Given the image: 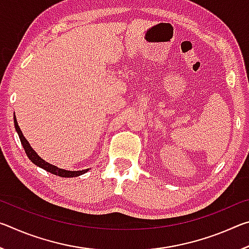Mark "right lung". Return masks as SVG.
Wrapping results in <instances>:
<instances>
[{
	"mask_svg": "<svg viewBox=\"0 0 249 249\" xmlns=\"http://www.w3.org/2000/svg\"><path fill=\"white\" fill-rule=\"evenodd\" d=\"M14 125H15V129L16 132H18V136H19V140L20 142H22V145L24 147V150L25 153H26L27 157L32 160L33 163H35L36 166H38L40 168H43L44 170L50 172V174L53 175H56L59 177H62V178H71V177H78V176H81L83 174H86L90 170V168H88V169H84V170H78V171H70V170H65V169H61V168H58L53 165H50L49 162L45 161L44 159H41L35 150H34L31 145H29V142H27L26 138L24 137V135L22 133V130H20L19 126L18 124V121H16V117L14 115Z\"/></svg>",
	"mask_w": 249,
	"mask_h": 249,
	"instance_id": "right-lung-1",
	"label": "right lung"
}]
</instances>
